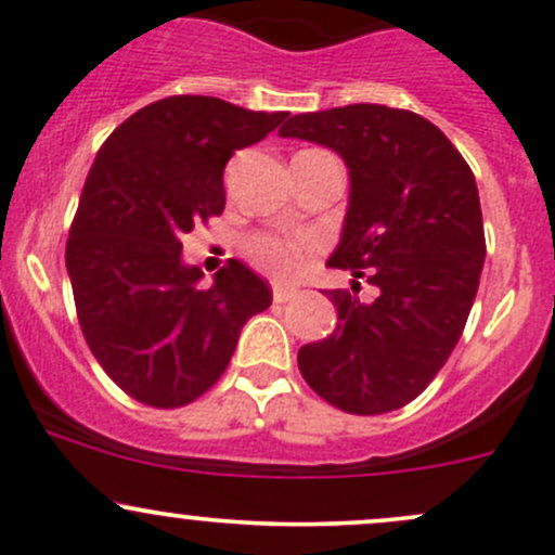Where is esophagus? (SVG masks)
Listing matches in <instances>:
<instances>
[{"label":"esophagus","mask_w":555,"mask_h":555,"mask_svg":"<svg viewBox=\"0 0 555 555\" xmlns=\"http://www.w3.org/2000/svg\"><path fill=\"white\" fill-rule=\"evenodd\" d=\"M295 295H297L295 287H282V284H276V287H273V300L276 302H289Z\"/></svg>","instance_id":"esophagus-1"}]
</instances>
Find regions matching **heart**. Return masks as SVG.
Returning <instances> with one entry per match:
<instances>
[{
    "label": "heart",
    "instance_id": "b5f03b06",
    "mask_svg": "<svg viewBox=\"0 0 555 555\" xmlns=\"http://www.w3.org/2000/svg\"><path fill=\"white\" fill-rule=\"evenodd\" d=\"M317 253V238L313 236H253L247 242V255L255 266L276 279H293L302 271L306 260Z\"/></svg>",
    "mask_w": 555,
    "mask_h": 555
}]
</instances>
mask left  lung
Listing matches in <instances>:
<instances>
[{
	"label": "left lung",
	"mask_w": 555,
	"mask_h": 555,
	"mask_svg": "<svg viewBox=\"0 0 555 555\" xmlns=\"http://www.w3.org/2000/svg\"><path fill=\"white\" fill-rule=\"evenodd\" d=\"M282 138L326 145L351 170V204L330 266L375 287L370 302L326 289L337 324L297 351L306 383L348 415L417 399L447 364L481 279L483 220L468 162L415 111L353 106L287 116Z\"/></svg>",
	"instance_id": "obj_1"
}]
</instances>
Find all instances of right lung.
<instances>
[{
    "label": "right lung",
    "mask_w": 555,
    "mask_h": 555,
    "mask_svg": "<svg viewBox=\"0 0 555 555\" xmlns=\"http://www.w3.org/2000/svg\"><path fill=\"white\" fill-rule=\"evenodd\" d=\"M284 116L172 95L135 111L98 151L66 268L87 346L140 404L175 410L207 393L247 319L271 306L268 282L238 260L199 287V268L180 262V236L223 212L233 151L258 143Z\"/></svg>",
    "instance_id": "1"
}]
</instances>
